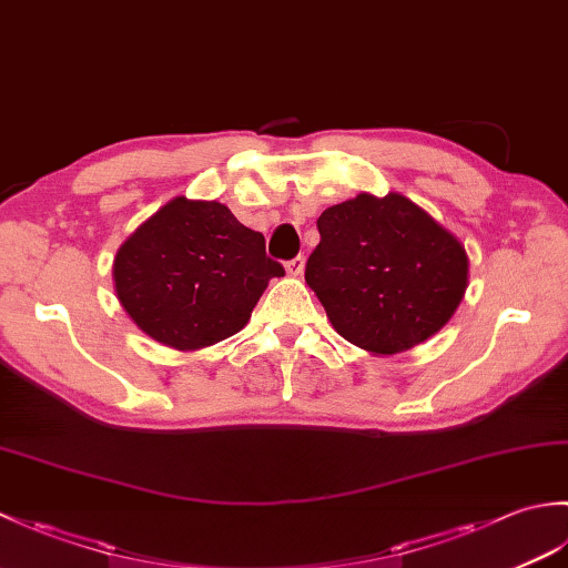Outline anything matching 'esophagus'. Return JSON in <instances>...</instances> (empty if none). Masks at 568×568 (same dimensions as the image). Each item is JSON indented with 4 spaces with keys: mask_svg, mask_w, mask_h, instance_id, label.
I'll list each match as a JSON object with an SVG mask.
<instances>
[{
    "mask_svg": "<svg viewBox=\"0 0 568 568\" xmlns=\"http://www.w3.org/2000/svg\"><path fill=\"white\" fill-rule=\"evenodd\" d=\"M285 271L291 273V275H303V271H305V256H297L293 261H287L285 263Z\"/></svg>",
    "mask_w": 568,
    "mask_h": 568,
    "instance_id": "1",
    "label": "esophagus"
}]
</instances>
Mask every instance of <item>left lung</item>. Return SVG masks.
Instances as JSON below:
<instances>
[{"label":"left lung","instance_id":"left-lung-1","mask_svg":"<svg viewBox=\"0 0 568 568\" xmlns=\"http://www.w3.org/2000/svg\"><path fill=\"white\" fill-rule=\"evenodd\" d=\"M305 281L332 327L371 354H400L452 320L468 256L452 232L397 192H361L324 210Z\"/></svg>","mask_w":568,"mask_h":568}]
</instances>
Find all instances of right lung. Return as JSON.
Returning <instances> with one entry per match:
<instances>
[{
  "label": "right lung",
  "mask_w": 568,
  "mask_h": 568,
  "mask_svg": "<svg viewBox=\"0 0 568 568\" xmlns=\"http://www.w3.org/2000/svg\"><path fill=\"white\" fill-rule=\"evenodd\" d=\"M112 275L141 332L195 352L244 329L271 277L285 271L265 256L263 234L224 204L175 197L124 241Z\"/></svg>",
  "instance_id": "right-lung-1"
}]
</instances>
